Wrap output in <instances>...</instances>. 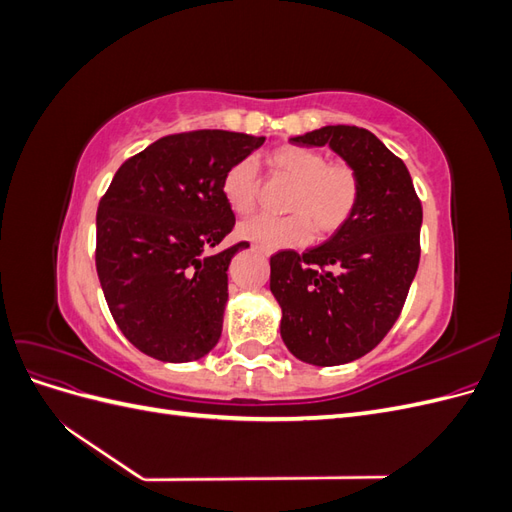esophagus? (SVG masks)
I'll use <instances>...</instances> for the list:
<instances>
[{
    "label": "esophagus",
    "instance_id": "34e87169",
    "mask_svg": "<svg viewBox=\"0 0 512 512\" xmlns=\"http://www.w3.org/2000/svg\"><path fill=\"white\" fill-rule=\"evenodd\" d=\"M252 247H254V252H258V254H262V256H271V250H267V247H262V245H258V243H254Z\"/></svg>",
    "mask_w": 512,
    "mask_h": 512
}]
</instances>
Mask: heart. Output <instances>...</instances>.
Returning a JSON list of instances; mask_svg holds the SVG:
<instances>
[{"label":"heart","mask_w":512,"mask_h":512,"mask_svg":"<svg viewBox=\"0 0 512 512\" xmlns=\"http://www.w3.org/2000/svg\"><path fill=\"white\" fill-rule=\"evenodd\" d=\"M269 164L277 179L292 183L284 203L290 215H258L241 224V237L275 250L301 245L312 232L318 239L331 237L350 222L361 200V179L348 162H327L318 149L286 145L269 153ZM222 196L237 215H250L258 207L260 183L252 160H239L226 170Z\"/></svg>","instance_id":"obj_1"}]
</instances>
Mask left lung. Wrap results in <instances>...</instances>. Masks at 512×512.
<instances>
[{
    "label": "left lung",
    "mask_w": 512,
    "mask_h": 512,
    "mask_svg": "<svg viewBox=\"0 0 512 512\" xmlns=\"http://www.w3.org/2000/svg\"><path fill=\"white\" fill-rule=\"evenodd\" d=\"M290 141L339 153L359 173L361 200L327 243L271 256L282 339L305 363H350L374 350L404 309L421 260V198L406 164L365 128L324 126Z\"/></svg>",
    "instance_id": "obj_1"
}]
</instances>
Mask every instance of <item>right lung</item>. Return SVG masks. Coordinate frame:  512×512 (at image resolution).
Here are the masks:
<instances>
[{"label": "right lung", "mask_w": 512, "mask_h": 512, "mask_svg": "<svg viewBox=\"0 0 512 512\" xmlns=\"http://www.w3.org/2000/svg\"><path fill=\"white\" fill-rule=\"evenodd\" d=\"M265 136L168 134L123 162L100 198L96 269L128 342L166 363L205 356L222 335L228 265L247 241L211 252L235 228L226 170Z\"/></svg>", "instance_id": "1"}]
</instances>
